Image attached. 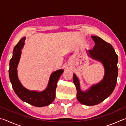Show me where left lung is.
<instances>
[{
	"instance_id": "left-lung-1",
	"label": "left lung",
	"mask_w": 126,
	"mask_h": 126,
	"mask_svg": "<svg viewBox=\"0 0 126 126\" xmlns=\"http://www.w3.org/2000/svg\"><path fill=\"white\" fill-rule=\"evenodd\" d=\"M92 38L95 46L92 50H88V54L103 64L105 73L103 80L85 92L81 91L78 78L73 74L77 98L80 103L87 106L96 105L109 97L115 88L118 77V56L111 44L97 36H92Z\"/></svg>"
}]
</instances>
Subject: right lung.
Here are the masks:
<instances>
[{
    "instance_id": "right-lung-1",
    "label": "right lung",
    "mask_w": 126,
    "mask_h": 126,
    "mask_svg": "<svg viewBox=\"0 0 126 126\" xmlns=\"http://www.w3.org/2000/svg\"><path fill=\"white\" fill-rule=\"evenodd\" d=\"M25 40V37H23L14 47L13 57L10 61L9 76L12 87L16 94L23 101L38 107L49 105L55 99L57 82L64 71L59 69L53 72L50 77L47 87L42 92L29 91L23 87L18 77L17 67Z\"/></svg>"
}]
</instances>
